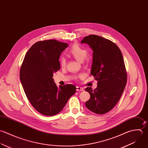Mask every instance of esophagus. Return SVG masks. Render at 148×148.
Returning a JSON list of instances; mask_svg holds the SVG:
<instances>
[{
	"label": "esophagus",
	"mask_w": 148,
	"mask_h": 148,
	"mask_svg": "<svg viewBox=\"0 0 148 148\" xmlns=\"http://www.w3.org/2000/svg\"><path fill=\"white\" fill-rule=\"evenodd\" d=\"M76 90H77V91H83L84 90V88H83V87L77 86V87H76Z\"/></svg>",
	"instance_id": "1"
}]
</instances>
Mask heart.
Masks as SVG:
<instances>
[{
    "mask_svg": "<svg viewBox=\"0 0 148 148\" xmlns=\"http://www.w3.org/2000/svg\"><path fill=\"white\" fill-rule=\"evenodd\" d=\"M68 54L77 60L82 62L87 57L88 55V51L77 44H74L69 49ZM66 62V59L64 57H61L60 58V63L62 67L65 66Z\"/></svg>",
    "mask_w": 148,
    "mask_h": 148,
    "instance_id": "obj_1",
    "label": "heart"
}]
</instances>
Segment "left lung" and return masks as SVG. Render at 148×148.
Wrapping results in <instances>:
<instances>
[{
    "label": "left lung",
    "instance_id": "1",
    "mask_svg": "<svg viewBox=\"0 0 148 148\" xmlns=\"http://www.w3.org/2000/svg\"><path fill=\"white\" fill-rule=\"evenodd\" d=\"M81 43L87 44L93 50L91 74L98 81L95 90L85 89L90 94L86 106L95 114H106L116 104L126 85L127 73L122 52L115 43L97 35L85 37Z\"/></svg>",
    "mask_w": 148,
    "mask_h": 148
}]
</instances>
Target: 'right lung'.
Returning a JSON list of instances; mask_svg holds the SVG:
<instances>
[{
	"label": "right lung",
	"mask_w": 148,
	"mask_h": 148,
	"mask_svg": "<svg viewBox=\"0 0 148 148\" xmlns=\"http://www.w3.org/2000/svg\"><path fill=\"white\" fill-rule=\"evenodd\" d=\"M69 45L56 40L35 43L26 53L20 69V80L33 107L46 116L59 113L75 92L72 84L57 87L53 73L60 69L59 58Z\"/></svg>",
	"instance_id": "obj_1"
}]
</instances>
